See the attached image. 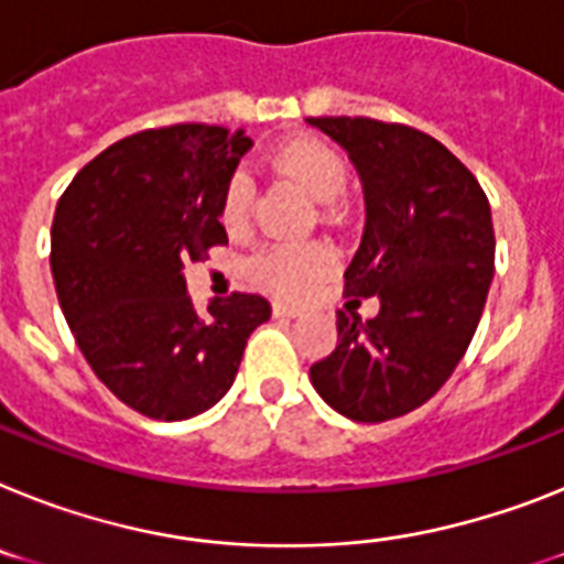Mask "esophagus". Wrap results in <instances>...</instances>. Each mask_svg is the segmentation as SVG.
<instances>
[{
    "label": "esophagus",
    "instance_id": "1",
    "mask_svg": "<svg viewBox=\"0 0 564 564\" xmlns=\"http://www.w3.org/2000/svg\"><path fill=\"white\" fill-rule=\"evenodd\" d=\"M272 312H274V318H297V315H301V310L290 304H274Z\"/></svg>",
    "mask_w": 564,
    "mask_h": 564
}]
</instances>
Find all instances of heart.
I'll return each mask as SVG.
<instances>
[{"label":"heart","mask_w":564,"mask_h":564,"mask_svg":"<svg viewBox=\"0 0 564 564\" xmlns=\"http://www.w3.org/2000/svg\"><path fill=\"white\" fill-rule=\"evenodd\" d=\"M269 165L281 177L304 188L312 200L329 203L347 188V160L318 137H292L272 151ZM252 209V183L246 174L229 177L220 197V224L229 231H240L249 224ZM333 269V254L321 243H283L260 249L249 260L254 281L272 295L297 301L318 290L321 281Z\"/></svg>","instance_id":"obj_1"}]
</instances>
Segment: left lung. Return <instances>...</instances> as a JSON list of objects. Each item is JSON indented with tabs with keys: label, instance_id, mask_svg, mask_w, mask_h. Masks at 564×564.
Here are the masks:
<instances>
[{
	"label": "left lung",
	"instance_id": "left-lung-1",
	"mask_svg": "<svg viewBox=\"0 0 564 564\" xmlns=\"http://www.w3.org/2000/svg\"><path fill=\"white\" fill-rule=\"evenodd\" d=\"M344 145L364 183L367 224L344 272L349 312L338 347L312 364V387L352 421L399 419L453 376L494 281L496 235L485 188L451 149L401 122L310 117ZM376 294L361 322L352 303Z\"/></svg>",
	"mask_w": 564,
	"mask_h": 564
}]
</instances>
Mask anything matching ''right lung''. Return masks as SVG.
Wrapping results in <instances>:
<instances>
[{"instance_id":"1","label":"right lung","mask_w":564,"mask_h":564,"mask_svg":"<svg viewBox=\"0 0 564 564\" xmlns=\"http://www.w3.org/2000/svg\"><path fill=\"white\" fill-rule=\"evenodd\" d=\"M243 131L206 122L149 129L83 165L56 203L51 272L85 361L137 413L180 421L224 399L246 340L272 310L231 292L194 310L183 260L229 243L220 197Z\"/></svg>"}]
</instances>
